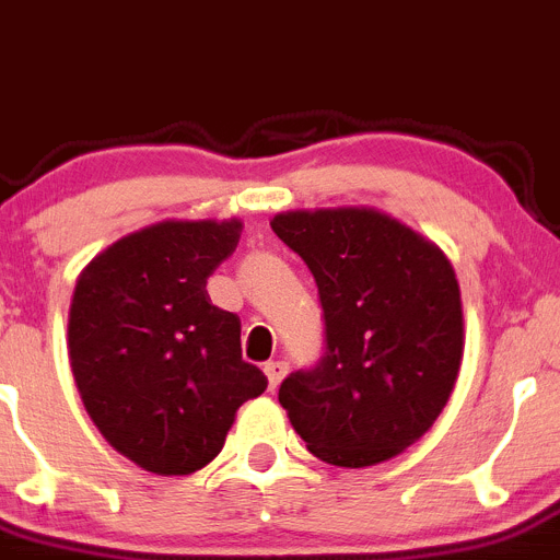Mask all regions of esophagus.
Listing matches in <instances>:
<instances>
[{"mask_svg":"<svg viewBox=\"0 0 560 560\" xmlns=\"http://www.w3.org/2000/svg\"><path fill=\"white\" fill-rule=\"evenodd\" d=\"M265 375H268L270 392H276V386H279L281 378L287 375V362H268L265 364Z\"/></svg>","mask_w":560,"mask_h":560,"instance_id":"esophagus-1","label":"esophagus"}]
</instances>
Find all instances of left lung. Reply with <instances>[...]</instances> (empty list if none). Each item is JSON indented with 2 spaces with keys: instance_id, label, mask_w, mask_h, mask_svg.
<instances>
[{
  "instance_id": "obj_1",
  "label": "left lung",
  "mask_w": 560,
  "mask_h": 560,
  "mask_svg": "<svg viewBox=\"0 0 560 560\" xmlns=\"http://www.w3.org/2000/svg\"><path fill=\"white\" fill-rule=\"evenodd\" d=\"M315 276L323 357L279 386L312 453L373 467L433 425L464 351L462 292L445 254L375 209L281 212L270 221Z\"/></svg>"
}]
</instances>
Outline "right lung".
<instances>
[{
  "label": "right lung",
  "instance_id": "1",
  "mask_svg": "<svg viewBox=\"0 0 560 560\" xmlns=\"http://www.w3.org/2000/svg\"><path fill=\"white\" fill-rule=\"evenodd\" d=\"M240 221H162L121 237L77 279L68 359L109 445L156 475L221 453L234 415L268 378L243 362L240 317L209 301Z\"/></svg>",
  "mask_w": 560,
  "mask_h": 560
}]
</instances>
